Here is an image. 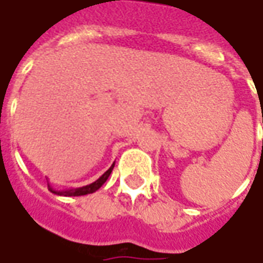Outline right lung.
<instances>
[{
    "label": "right lung",
    "instance_id": "add662e5",
    "mask_svg": "<svg viewBox=\"0 0 263 263\" xmlns=\"http://www.w3.org/2000/svg\"><path fill=\"white\" fill-rule=\"evenodd\" d=\"M113 166H115V162L112 164V166L109 168L108 171L105 172L102 176H99L97 181L92 182L89 185H85V186L82 187H76V189H63V191H59V189H54V187L51 186L49 181H47V187H49V191L55 195H60V196H84V195H88V193H93L97 192L99 187L102 186L103 183L106 182V179L109 178V175L112 174L113 171Z\"/></svg>",
    "mask_w": 263,
    "mask_h": 263
}]
</instances>
